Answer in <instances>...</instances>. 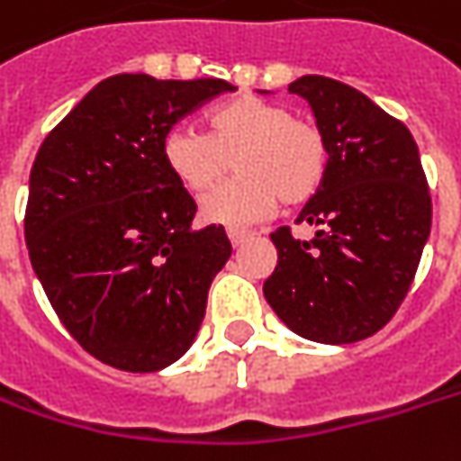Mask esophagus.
<instances>
[{
    "label": "esophagus",
    "mask_w": 461,
    "mask_h": 461,
    "mask_svg": "<svg viewBox=\"0 0 461 461\" xmlns=\"http://www.w3.org/2000/svg\"><path fill=\"white\" fill-rule=\"evenodd\" d=\"M251 236H254L251 230H243V228H228V239H230L233 246H241V243L249 241Z\"/></svg>",
    "instance_id": "obj_1"
}]
</instances>
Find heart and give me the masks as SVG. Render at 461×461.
<instances>
[{"label":"heart","mask_w":461,"mask_h":461,"mask_svg":"<svg viewBox=\"0 0 461 461\" xmlns=\"http://www.w3.org/2000/svg\"><path fill=\"white\" fill-rule=\"evenodd\" d=\"M207 134L171 129L163 140L166 166L194 194L215 189L236 163L239 178L204 199L202 215L243 225L285 207L309 204L330 173V142L313 119L293 116L288 105L239 95L204 119Z\"/></svg>","instance_id":"b5f03b06"}]
</instances>
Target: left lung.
I'll list each match as a JSON object with an SVG mask.
<instances>
[{"instance_id":"obj_1","label":"left lung","mask_w":461,"mask_h":461,"mask_svg":"<svg viewBox=\"0 0 461 461\" xmlns=\"http://www.w3.org/2000/svg\"><path fill=\"white\" fill-rule=\"evenodd\" d=\"M330 142V173L295 222L316 225L301 241L288 225L269 239L277 267L265 298L290 330L345 345L376 334L402 306L430 233V192L418 145L345 82L306 75L290 82Z\"/></svg>"}]
</instances>
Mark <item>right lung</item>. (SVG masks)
I'll use <instances>...</instances> for the list:
<instances>
[{
  "mask_svg": "<svg viewBox=\"0 0 461 461\" xmlns=\"http://www.w3.org/2000/svg\"><path fill=\"white\" fill-rule=\"evenodd\" d=\"M233 90L225 80L113 75L35 155L31 265L67 332L105 366L152 374L194 342L230 241L222 225L192 230L196 202L166 166L163 140Z\"/></svg>",
  "mask_w": 461,
  "mask_h": 461,
  "instance_id": "1",
  "label": "right lung"
}]
</instances>
